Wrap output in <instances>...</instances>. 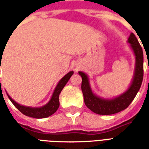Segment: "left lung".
<instances>
[{
  "instance_id": "left-lung-1",
  "label": "left lung",
  "mask_w": 149,
  "mask_h": 149,
  "mask_svg": "<svg viewBox=\"0 0 149 149\" xmlns=\"http://www.w3.org/2000/svg\"><path fill=\"white\" fill-rule=\"evenodd\" d=\"M128 43H130V45L136 56V69L131 86L121 96L112 100H104L97 97L91 90L87 75L84 74L82 72H79V74L82 77L81 90L84 95V104L91 111L97 114L112 115L127 109L141 88L144 77L143 50L141 45L139 44L137 38L132 33L130 34V37H128Z\"/></svg>"
}]
</instances>
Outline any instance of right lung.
Listing matches in <instances>:
<instances>
[{
  "label": "right lung",
  "instance_id": "add662e5",
  "mask_svg": "<svg viewBox=\"0 0 149 149\" xmlns=\"http://www.w3.org/2000/svg\"><path fill=\"white\" fill-rule=\"evenodd\" d=\"M72 74H73V72H69L68 73H67L64 77L62 78L61 81H59L58 84L56 85L55 90L53 92V94H52L51 100H49V102L47 104H45V106L40 107V108H29V107L23 106V105H21V104H19L17 102H15L14 100H13L8 95V97L9 98V100H11L12 103L14 104V106L20 112H22L24 115L37 119L45 118V117H48L49 116L52 115L56 110L58 109L59 105H60V102H59V96H60V93H61V92L63 89V88L65 86V84H67V82L70 79V77H71V76Z\"/></svg>",
  "mask_w": 149,
  "mask_h": 149
}]
</instances>
